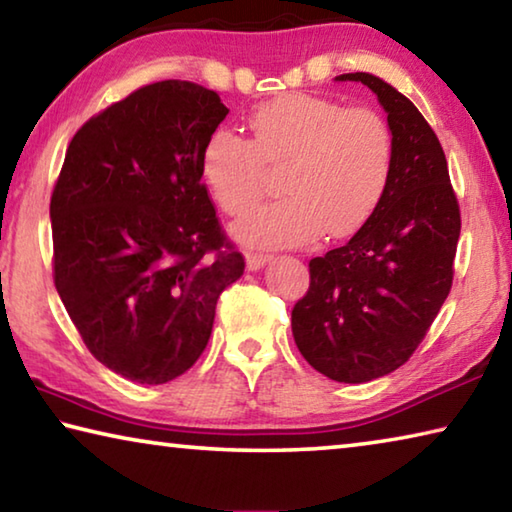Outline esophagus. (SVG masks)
Masks as SVG:
<instances>
[{"mask_svg": "<svg viewBox=\"0 0 512 512\" xmlns=\"http://www.w3.org/2000/svg\"><path fill=\"white\" fill-rule=\"evenodd\" d=\"M268 259H271V255H264V253H248L246 255V264L250 271H257V268H262Z\"/></svg>", "mask_w": 512, "mask_h": 512, "instance_id": "esophagus-1", "label": "esophagus"}]
</instances>
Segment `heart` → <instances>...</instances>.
<instances>
[{"instance_id":"1","label":"heart","mask_w":512,"mask_h":512,"mask_svg":"<svg viewBox=\"0 0 512 512\" xmlns=\"http://www.w3.org/2000/svg\"><path fill=\"white\" fill-rule=\"evenodd\" d=\"M253 137L219 128L203 146L201 176L225 214L241 216L266 192L268 167L291 164L289 198L250 212L237 237L253 246L307 244L325 230L348 237L384 198L393 173V133L377 112L289 92L250 112Z\"/></svg>"}]
</instances>
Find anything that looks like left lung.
Segmentation results:
<instances>
[{
	"mask_svg": "<svg viewBox=\"0 0 512 512\" xmlns=\"http://www.w3.org/2000/svg\"><path fill=\"white\" fill-rule=\"evenodd\" d=\"M393 133V173L375 214L341 248L309 262V289L291 311L311 368L345 384L384 377L411 359L449 296L461 210L445 151L420 110L377 76Z\"/></svg>",
	"mask_w": 512,
	"mask_h": 512,
	"instance_id": "1",
	"label": "left lung"
}]
</instances>
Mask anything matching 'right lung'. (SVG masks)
I'll return each instance as SVG.
<instances>
[{"label":"right lung","mask_w":512,"mask_h":512,"mask_svg":"<svg viewBox=\"0 0 512 512\" xmlns=\"http://www.w3.org/2000/svg\"><path fill=\"white\" fill-rule=\"evenodd\" d=\"M228 108L192 81H160L90 117L51 192L54 284L85 348L137 384L194 366L244 255L201 183Z\"/></svg>","instance_id":"add662e5"}]
</instances>
